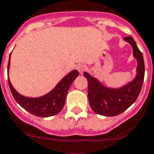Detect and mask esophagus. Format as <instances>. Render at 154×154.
<instances>
[{
  "mask_svg": "<svg viewBox=\"0 0 154 154\" xmlns=\"http://www.w3.org/2000/svg\"><path fill=\"white\" fill-rule=\"evenodd\" d=\"M77 69H78V71L79 72L80 74H82V73L86 70V67L84 64H79L78 67H77Z\"/></svg>",
  "mask_w": 154,
  "mask_h": 154,
  "instance_id": "1",
  "label": "esophagus"
}]
</instances>
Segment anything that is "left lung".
I'll use <instances>...</instances> for the list:
<instances>
[{"instance_id": "1", "label": "left lung", "mask_w": 154, "mask_h": 154, "mask_svg": "<svg viewBox=\"0 0 154 154\" xmlns=\"http://www.w3.org/2000/svg\"><path fill=\"white\" fill-rule=\"evenodd\" d=\"M124 40L131 44L134 57L137 59L136 77L121 88H108L97 79L84 72L88 81V99L93 111L99 115L114 116L122 113L136 101L143 86L145 75V64L142 52L138 49L133 38L125 37Z\"/></svg>"}]
</instances>
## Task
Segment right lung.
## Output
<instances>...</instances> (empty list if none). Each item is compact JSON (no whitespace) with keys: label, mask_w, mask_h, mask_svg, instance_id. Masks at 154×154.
Returning <instances> with one entry per match:
<instances>
[{"label":"right lung","mask_w":154,"mask_h":154,"mask_svg":"<svg viewBox=\"0 0 154 154\" xmlns=\"http://www.w3.org/2000/svg\"><path fill=\"white\" fill-rule=\"evenodd\" d=\"M10 57L11 54L9 56V60L8 63V74L10 68ZM77 76H79L78 71H72L69 74L64 76L55 86V88L49 94L36 98L26 97L20 94L13 88L9 78H8V79L12 96L21 107L28 111L30 113L39 117H49L59 113L61 111L65 103L66 96L68 90Z\"/></svg>","instance_id":"add662e5"}]
</instances>
